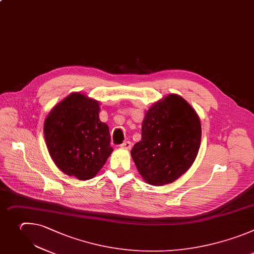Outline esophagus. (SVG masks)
<instances>
[{
    "label": "esophagus",
    "instance_id": "esophagus-1",
    "mask_svg": "<svg viewBox=\"0 0 254 254\" xmlns=\"http://www.w3.org/2000/svg\"><path fill=\"white\" fill-rule=\"evenodd\" d=\"M120 147L123 148V149H131L132 143H131L130 141H125L124 143H122V144L120 145Z\"/></svg>",
    "mask_w": 254,
    "mask_h": 254
}]
</instances>
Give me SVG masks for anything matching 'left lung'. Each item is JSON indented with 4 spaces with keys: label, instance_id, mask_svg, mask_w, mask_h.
Here are the masks:
<instances>
[{
    "label": "left lung",
    "instance_id": "left-lung-1",
    "mask_svg": "<svg viewBox=\"0 0 254 254\" xmlns=\"http://www.w3.org/2000/svg\"><path fill=\"white\" fill-rule=\"evenodd\" d=\"M141 136L131 150L139 173L151 185L169 184L191 167L198 154L200 120L182 97L171 94L147 111Z\"/></svg>",
    "mask_w": 254,
    "mask_h": 254
}]
</instances>
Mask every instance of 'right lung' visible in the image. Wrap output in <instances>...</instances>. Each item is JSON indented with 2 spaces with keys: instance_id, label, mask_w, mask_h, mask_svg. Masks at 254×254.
Masks as SVG:
<instances>
[{
  "instance_id": "add662e5",
  "label": "right lung",
  "mask_w": 254,
  "mask_h": 254,
  "mask_svg": "<svg viewBox=\"0 0 254 254\" xmlns=\"http://www.w3.org/2000/svg\"><path fill=\"white\" fill-rule=\"evenodd\" d=\"M97 101L72 93L46 118L44 135L58 168L80 180L93 178L112 153L107 124L99 119Z\"/></svg>"
}]
</instances>
